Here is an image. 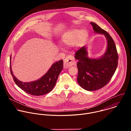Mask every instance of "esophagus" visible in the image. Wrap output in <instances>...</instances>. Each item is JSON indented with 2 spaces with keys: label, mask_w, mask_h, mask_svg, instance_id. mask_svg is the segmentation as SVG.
I'll list each match as a JSON object with an SVG mask.
<instances>
[{
  "label": "esophagus",
  "mask_w": 131,
  "mask_h": 131,
  "mask_svg": "<svg viewBox=\"0 0 131 131\" xmlns=\"http://www.w3.org/2000/svg\"><path fill=\"white\" fill-rule=\"evenodd\" d=\"M75 64L73 60V57L71 55H68L64 61V67L68 68Z\"/></svg>",
  "instance_id": "obj_1"
}]
</instances>
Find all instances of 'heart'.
Here are the masks:
<instances>
[{"mask_svg":"<svg viewBox=\"0 0 131 131\" xmlns=\"http://www.w3.org/2000/svg\"><path fill=\"white\" fill-rule=\"evenodd\" d=\"M88 32L85 29L73 28L65 32L61 37L63 45L71 47L76 44L79 46L82 44L88 38Z\"/></svg>","mask_w":131,"mask_h":131,"instance_id":"obj_1","label":"heart"}]
</instances>
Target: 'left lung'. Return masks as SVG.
Here are the masks:
<instances>
[{"mask_svg": "<svg viewBox=\"0 0 131 131\" xmlns=\"http://www.w3.org/2000/svg\"><path fill=\"white\" fill-rule=\"evenodd\" d=\"M96 34L103 35L107 40L105 52L98 58L88 57L87 46L82 47L75 53L78 62L77 81L83 89L95 91L105 86L110 80L118 66V55L113 39L105 30L94 22H91Z\"/></svg>", "mask_w": 131, "mask_h": 131, "instance_id": "obj_1", "label": "left lung"}]
</instances>
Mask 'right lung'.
<instances>
[{"label": "right lung", "mask_w": 131, "mask_h": 131, "mask_svg": "<svg viewBox=\"0 0 131 131\" xmlns=\"http://www.w3.org/2000/svg\"><path fill=\"white\" fill-rule=\"evenodd\" d=\"M10 68L14 81L18 87L30 95L40 96L47 94L54 88L59 74L63 68V61L62 60L55 62L40 78L28 82H24L19 80L13 74L11 67V55L10 56Z\"/></svg>", "instance_id": "right-lung-1"}]
</instances>
